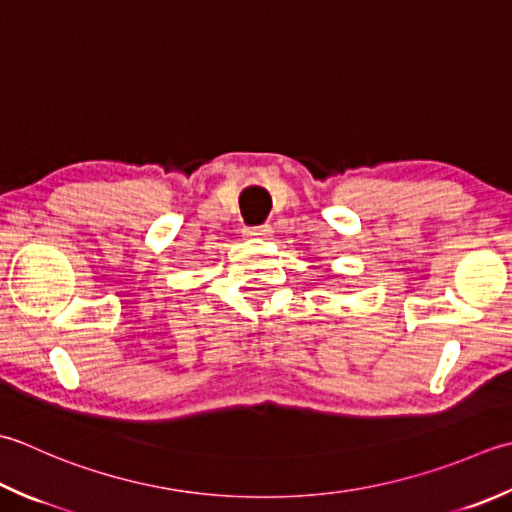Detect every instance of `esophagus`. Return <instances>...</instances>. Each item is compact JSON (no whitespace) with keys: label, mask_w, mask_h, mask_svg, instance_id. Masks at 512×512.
I'll return each mask as SVG.
<instances>
[{"label":"esophagus","mask_w":512,"mask_h":512,"mask_svg":"<svg viewBox=\"0 0 512 512\" xmlns=\"http://www.w3.org/2000/svg\"><path fill=\"white\" fill-rule=\"evenodd\" d=\"M244 235H248V237H259V239H266V237L273 235V226H270V224H264V226L246 228V233H244Z\"/></svg>","instance_id":"34e87169"}]
</instances>
